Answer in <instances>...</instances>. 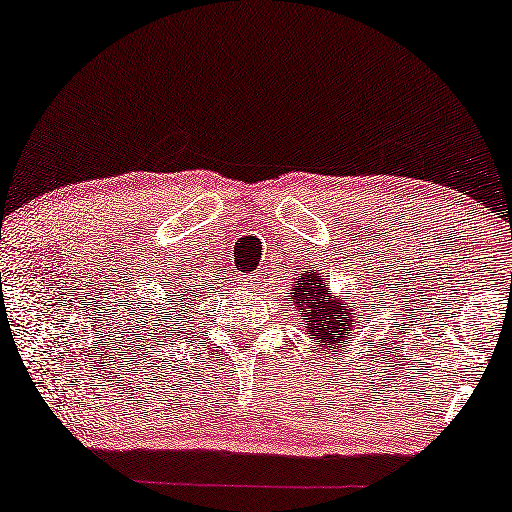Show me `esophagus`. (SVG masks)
<instances>
[{"mask_svg":"<svg viewBox=\"0 0 512 512\" xmlns=\"http://www.w3.org/2000/svg\"><path fill=\"white\" fill-rule=\"evenodd\" d=\"M250 278H257V275H250ZM250 285H253V282H250Z\"/></svg>","mask_w":512,"mask_h":512,"instance_id":"1","label":"esophagus"}]
</instances>
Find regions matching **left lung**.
Segmentation results:
<instances>
[{
  "label": "left lung",
  "instance_id": "1",
  "mask_svg": "<svg viewBox=\"0 0 512 512\" xmlns=\"http://www.w3.org/2000/svg\"><path fill=\"white\" fill-rule=\"evenodd\" d=\"M296 310L303 316L305 335L326 351H342V346L355 344L354 330L362 332V307L358 310L355 300L330 294V278L312 271L298 273L296 285L291 287ZM316 351V348H314Z\"/></svg>",
  "mask_w": 512,
  "mask_h": 512
}]
</instances>
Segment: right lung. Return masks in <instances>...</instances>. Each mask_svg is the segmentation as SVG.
Listing matches in <instances>:
<instances>
[{
    "instance_id": "right-lung-1",
    "label": "right lung",
    "mask_w": 512,
    "mask_h": 512,
    "mask_svg": "<svg viewBox=\"0 0 512 512\" xmlns=\"http://www.w3.org/2000/svg\"><path fill=\"white\" fill-rule=\"evenodd\" d=\"M193 291H200V289H193L191 285H186L184 280H180L177 282V285H170V291H168V298H166V305L168 307H164V303H157V312L152 310V316H154V321H159V326H161V319H164V310H170V312H175V319H184V310L182 307H186L191 303V298L189 296H193ZM168 314V312H166ZM164 328H168V326H164Z\"/></svg>"
}]
</instances>
